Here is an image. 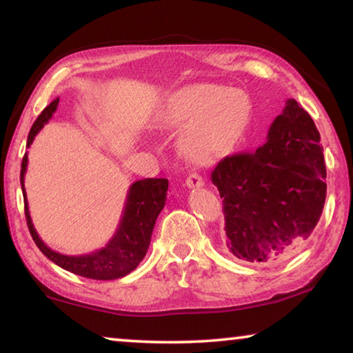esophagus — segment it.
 Listing matches in <instances>:
<instances>
[{"label":"esophagus","mask_w":353,"mask_h":353,"mask_svg":"<svg viewBox=\"0 0 353 353\" xmlns=\"http://www.w3.org/2000/svg\"><path fill=\"white\" fill-rule=\"evenodd\" d=\"M185 183H187V187L188 188H199V187H202V185H204V179H202L199 174H190L188 177H187V181H185Z\"/></svg>","instance_id":"1"}]
</instances>
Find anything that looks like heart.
Returning <instances> with one entry per match:
<instances>
[{
	"label": "heart",
	"instance_id": "1",
	"mask_svg": "<svg viewBox=\"0 0 353 353\" xmlns=\"http://www.w3.org/2000/svg\"><path fill=\"white\" fill-rule=\"evenodd\" d=\"M249 113L250 105L244 93L216 83H193L171 94L162 123L166 128H187L185 152L196 163H210L241 139Z\"/></svg>",
	"mask_w": 353,
	"mask_h": 353
}]
</instances>
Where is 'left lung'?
Segmentation results:
<instances>
[{
    "mask_svg": "<svg viewBox=\"0 0 353 353\" xmlns=\"http://www.w3.org/2000/svg\"><path fill=\"white\" fill-rule=\"evenodd\" d=\"M314 121L288 99L265 145L212 171L223 198L225 248L252 265L283 261L312 235L324 208L327 171Z\"/></svg>",
    "mask_w": 353,
    "mask_h": 353,
    "instance_id": "8db88e82",
    "label": "left lung"
}]
</instances>
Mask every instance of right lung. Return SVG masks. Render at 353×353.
Listing matches in <instances>:
<instances>
[{
    "label": "right lung",
    "mask_w": 353,
    "mask_h": 353,
    "mask_svg": "<svg viewBox=\"0 0 353 353\" xmlns=\"http://www.w3.org/2000/svg\"><path fill=\"white\" fill-rule=\"evenodd\" d=\"M57 104L59 98L45 107V110L35 119L31 132L28 135V148L32 145L35 135L40 132L41 128L51 119L52 113L57 110ZM26 168L28 152L23 157L20 172L26 223L32 240L46 259H50L63 270L76 274V276L93 280H115L124 277L140 265V261L145 259L148 252L149 243H151L155 221H157V216L165 207L166 191H168V181L166 179H141V181H137L130 185L118 229L104 248L85 255H63L48 248L41 241L32 224L25 190Z\"/></svg>",
    "instance_id": "1"
}]
</instances>
